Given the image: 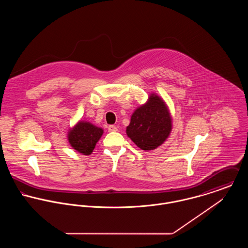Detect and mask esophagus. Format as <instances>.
<instances>
[{"label": "esophagus", "instance_id": "esophagus-1", "mask_svg": "<svg viewBox=\"0 0 248 248\" xmlns=\"http://www.w3.org/2000/svg\"><path fill=\"white\" fill-rule=\"evenodd\" d=\"M108 132H116L117 131V127L114 126V125H109L108 127Z\"/></svg>", "mask_w": 248, "mask_h": 248}]
</instances>
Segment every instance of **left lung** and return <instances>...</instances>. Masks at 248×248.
I'll use <instances>...</instances> for the list:
<instances>
[{"label":"left lung","instance_id":"8db88e82","mask_svg":"<svg viewBox=\"0 0 248 248\" xmlns=\"http://www.w3.org/2000/svg\"><path fill=\"white\" fill-rule=\"evenodd\" d=\"M171 120L162 99L152 94L148 102L133 113L126 133L141 150H154L169 137L172 130Z\"/></svg>","mask_w":248,"mask_h":248}]
</instances>
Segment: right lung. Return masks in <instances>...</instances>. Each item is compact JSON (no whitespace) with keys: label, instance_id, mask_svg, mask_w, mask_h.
Returning a JSON list of instances; mask_svg holds the SVG:
<instances>
[{"label":"right lung","instance_id":"1","mask_svg":"<svg viewBox=\"0 0 248 248\" xmlns=\"http://www.w3.org/2000/svg\"><path fill=\"white\" fill-rule=\"evenodd\" d=\"M103 135L101 128L80 121L69 133V142L73 149L83 155H90Z\"/></svg>","mask_w":248,"mask_h":248}]
</instances>
